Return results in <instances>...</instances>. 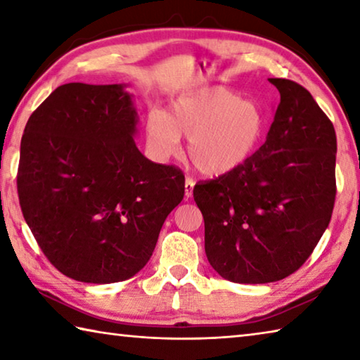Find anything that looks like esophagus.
Segmentation results:
<instances>
[{
  "instance_id": "esophagus-1",
  "label": "esophagus",
  "mask_w": 360,
  "mask_h": 360,
  "mask_svg": "<svg viewBox=\"0 0 360 360\" xmlns=\"http://www.w3.org/2000/svg\"><path fill=\"white\" fill-rule=\"evenodd\" d=\"M193 186H195V181L192 178H186V186H184V192H186V197H192V192H193Z\"/></svg>"
}]
</instances>
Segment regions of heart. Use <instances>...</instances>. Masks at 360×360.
Returning <instances> with one entry per match:
<instances>
[{
    "label": "heart",
    "instance_id": "1",
    "mask_svg": "<svg viewBox=\"0 0 360 360\" xmlns=\"http://www.w3.org/2000/svg\"><path fill=\"white\" fill-rule=\"evenodd\" d=\"M265 124L257 103L225 87H202L176 96L167 114L152 111L146 135L150 150L160 158L176 154L179 138H187L193 168L206 176H222L252 155Z\"/></svg>",
    "mask_w": 360,
    "mask_h": 360
}]
</instances>
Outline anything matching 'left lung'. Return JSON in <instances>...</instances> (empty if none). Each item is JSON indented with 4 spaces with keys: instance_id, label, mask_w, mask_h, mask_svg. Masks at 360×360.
Returning <instances> with one entry per match:
<instances>
[{
    "instance_id": "8db88e82",
    "label": "left lung",
    "mask_w": 360,
    "mask_h": 360,
    "mask_svg": "<svg viewBox=\"0 0 360 360\" xmlns=\"http://www.w3.org/2000/svg\"><path fill=\"white\" fill-rule=\"evenodd\" d=\"M268 81L281 98L264 146L240 168L193 187L206 257L240 284L297 271L328 227L337 193L332 122L300 84Z\"/></svg>"
}]
</instances>
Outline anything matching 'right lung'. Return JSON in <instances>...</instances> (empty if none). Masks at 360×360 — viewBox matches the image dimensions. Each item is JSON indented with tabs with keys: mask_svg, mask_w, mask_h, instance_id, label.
<instances>
[{
	"mask_svg": "<svg viewBox=\"0 0 360 360\" xmlns=\"http://www.w3.org/2000/svg\"><path fill=\"white\" fill-rule=\"evenodd\" d=\"M125 84L60 85L30 115L17 173L20 208L49 262L81 283L109 284L148 264L184 174L135 144Z\"/></svg>",
	"mask_w": 360,
	"mask_h": 360,
	"instance_id": "1",
	"label": "right lung"
}]
</instances>
